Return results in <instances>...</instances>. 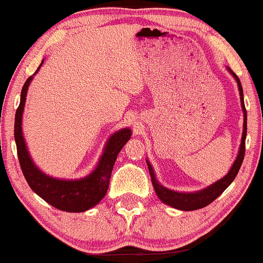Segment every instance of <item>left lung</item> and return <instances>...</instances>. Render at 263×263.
I'll return each mask as SVG.
<instances>
[{
    "label": "left lung",
    "instance_id": "left-lung-1",
    "mask_svg": "<svg viewBox=\"0 0 263 263\" xmlns=\"http://www.w3.org/2000/svg\"><path fill=\"white\" fill-rule=\"evenodd\" d=\"M230 73L234 75V78L237 81L238 90H240V96H241V106H242L243 110V132H242V140H241V146H240V152H238V156L235 161L234 164H232L230 172H229L226 176L220 179L219 182L214 183L213 185L208 186L206 189L200 190V192L197 193H177L173 192V190H170L164 186H162L161 184L156 180L155 173H153L152 167L148 162H147V165H148V170L151 173V179H152V184L155 186V190L158 195V198L161 199L163 203L171 205V206L176 208V209L180 210H197L201 209V208L206 206L210 203H213L216 198L221 194L224 190L228 188L229 185L232 183V180L235 179V177L237 176L238 171H240L241 164H242L243 157H245V140H246V132H247V114L245 108V102H243V92H242V85H241L240 79L237 78V75L234 73V71L230 70Z\"/></svg>",
    "mask_w": 263,
    "mask_h": 263
}]
</instances>
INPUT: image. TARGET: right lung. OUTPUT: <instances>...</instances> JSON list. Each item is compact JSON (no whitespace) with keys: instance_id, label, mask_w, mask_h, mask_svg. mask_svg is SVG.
<instances>
[{"instance_id":"add662e5","label":"right lung","mask_w":263,"mask_h":263,"mask_svg":"<svg viewBox=\"0 0 263 263\" xmlns=\"http://www.w3.org/2000/svg\"><path fill=\"white\" fill-rule=\"evenodd\" d=\"M32 78L33 77H29L22 87L21 101L16 111V117H14V140H16L21 170L33 192L37 193L48 204L59 210L69 211V213L85 211L95 206L106 194L115 161L126 142L131 138V131L128 128H123L116 132L108 140L98 167L89 177L79 180H60L45 176L33 164L31 157L27 152L22 136V127H21L27 90H28Z\"/></svg>"}]
</instances>
